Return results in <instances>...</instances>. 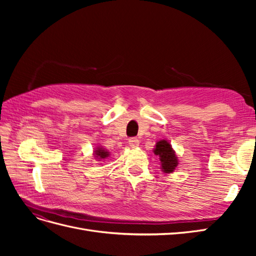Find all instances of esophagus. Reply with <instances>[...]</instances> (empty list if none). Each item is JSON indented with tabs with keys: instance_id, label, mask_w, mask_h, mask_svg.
Masks as SVG:
<instances>
[{
	"instance_id": "obj_1",
	"label": "esophagus",
	"mask_w": 256,
	"mask_h": 256,
	"mask_svg": "<svg viewBox=\"0 0 256 256\" xmlns=\"http://www.w3.org/2000/svg\"><path fill=\"white\" fill-rule=\"evenodd\" d=\"M128 143H129V146L131 147V148H134V147H138V145H140V141H138L136 138H129Z\"/></svg>"
}]
</instances>
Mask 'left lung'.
<instances>
[{
  "label": "left lung",
  "instance_id": "8db88e82",
  "mask_svg": "<svg viewBox=\"0 0 256 256\" xmlns=\"http://www.w3.org/2000/svg\"><path fill=\"white\" fill-rule=\"evenodd\" d=\"M154 154L159 157V166L161 171L164 174H171L177 168L178 157L176 156V152L166 138H162L156 142L154 148Z\"/></svg>",
  "mask_w": 256,
  "mask_h": 256
}]
</instances>
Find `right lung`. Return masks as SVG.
<instances>
[{"mask_svg":"<svg viewBox=\"0 0 256 256\" xmlns=\"http://www.w3.org/2000/svg\"><path fill=\"white\" fill-rule=\"evenodd\" d=\"M92 156L97 160V161H104L106 159L109 158L111 156V152L106 150L104 146L98 145L96 146V148L92 150Z\"/></svg>","mask_w":256,"mask_h":256,"instance_id":"1","label":"right lung"}]
</instances>
